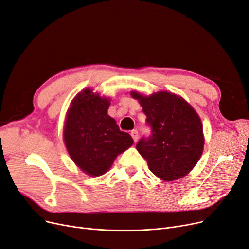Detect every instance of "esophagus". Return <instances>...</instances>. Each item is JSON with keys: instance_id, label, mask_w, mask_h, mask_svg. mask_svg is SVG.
I'll return each instance as SVG.
<instances>
[{"instance_id": "obj_1", "label": "esophagus", "mask_w": 249, "mask_h": 249, "mask_svg": "<svg viewBox=\"0 0 249 249\" xmlns=\"http://www.w3.org/2000/svg\"><path fill=\"white\" fill-rule=\"evenodd\" d=\"M131 136H132V138L134 139L135 143H136V142H137L138 139H139V132L137 131V129H133V131L131 132Z\"/></svg>"}]
</instances>
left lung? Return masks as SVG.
<instances>
[{"label":"left lung","mask_w":249,"mask_h":249,"mask_svg":"<svg viewBox=\"0 0 249 249\" xmlns=\"http://www.w3.org/2000/svg\"><path fill=\"white\" fill-rule=\"evenodd\" d=\"M131 95L139 100L152 129L149 138L143 137L137 144L151 172L165 181L188 174L205 145L203 124L196 111L182 97L167 91L149 96L133 91Z\"/></svg>","instance_id":"left-lung-1"}]
</instances>
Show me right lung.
Here are the masks:
<instances>
[{
	"mask_svg": "<svg viewBox=\"0 0 249 249\" xmlns=\"http://www.w3.org/2000/svg\"><path fill=\"white\" fill-rule=\"evenodd\" d=\"M110 100L86 88L78 93L67 112L64 141L70 157L90 176H100L134 140L107 114Z\"/></svg>",
	"mask_w": 249,
	"mask_h": 249,
	"instance_id": "1",
	"label": "right lung"
}]
</instances>
